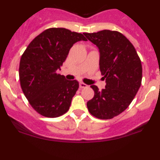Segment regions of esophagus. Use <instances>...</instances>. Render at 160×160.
I'll use <instances>...</instances> for the list:
<instances>
[{
  "mask_svg": "<svg viewBox=\"0 0 160 160\" xmlns=\"http://www.w3.org/2000/svg\"><path fill=\"white\" fill-rule=\"evenodd\" d=\"M79 87H80V88L83 89V88H87V87H88V86H87V84H85V83H83V82H80V83H79Z\"/></svg>",
  "mask_w": 160,
  "mask_h": 160,
  "instance_id": "1",
  "label": "esophagus"
}]
</instances>
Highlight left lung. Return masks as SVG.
<instances>
[{"label": "left lung", "instance_id": "obj_1", "mask_svg": "<svg viewBox=\"0 0 160 160\" xmlns=\"http://www.w3.org/2000/svg\"><path fill=\"white\" fill-rule=\"evenodd\" d=\"M83 34L98 48L100 71L107 83L101 91L94 85L90 87L94 96L87 102V108L96 118L111 119L128 108L140 87V58L131 42L118 31Z\"/></svg>", "mask_w": 160, "mask_h": 160}]
</instances>
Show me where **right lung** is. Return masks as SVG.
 <instances>
[{"mask_svg": "<svg viewBox=\"0 0 160 160\" xmlns=\"http://www.w3.org/2000/svg\"><path fill=\"white\" fill-rule=\"evenodd\" d=\"M79 41L87 40L79 32L50 28L37 36L21 58V87L32 108L43 116L59 117L70 108L78 82L67 80L58 71Z\"/></svg>", "mask_w": 160, "mask_h": 160, "instance_id": "1", "label": "right lung"}]
</instances>
